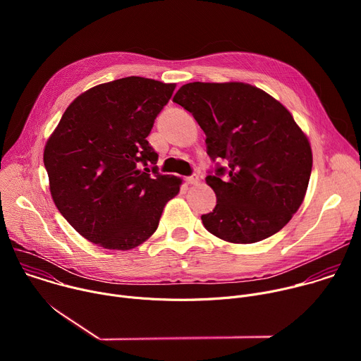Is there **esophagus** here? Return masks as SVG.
<instances>
[{"mask_svg":"<svg viewBox=\"0 0 361 361\" xmlns=\"http://www.w3.org/2000/svg\"><path fill=\"white\" fill-rule=\"evenodd\" d=\"M185 181H187L188 184H191V185H195V184H198V183H200V177H198V176H195V174H192V176L187 177V178H185Z\"/></svg>","mask_w":361,"mask_h":361,"instance_id":"obj_1","label":"esophagus"}]
</instances>
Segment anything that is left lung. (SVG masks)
<instances>
[{
    "mask_svg": "<svg viewBox=\"0 0 361 361\" xmlns=\"http://www.w3.org/2000/svg\"><path fill=\"white\" fill-rule=\"evenodd\" d=\"M173 101L205 133L210 159L228 164L205 178L217 204L201 216L204 227L234 244L280 231L300 209L313 167L310 141L290 111L245 82H188Z\"/></svg>",
    "mask_w": 361,
    "mask_h": 361,
    "instance_id": "left-lung-1",
    "label": "left lung"
}]
</instances>
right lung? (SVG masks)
<instances>
[{
	"label": "right lung",
	"instance_id": "right-lung-1",
	"mask_svg": "<svg viewBox=\"0 0 361 361\" xmlns=\"http://www.w3.org/2000/svg\"><path fill=\"white\" fill-rule=\"evenodd\" d=\"M174 88L134 75L95 85L71 102L49 135L44 166L51 197L88 241L109 250L142 244L180 192L181 178L149 169L159 154L147 141Z\"/></svg>",
	"mask_w": 361,
	"mask_h": 361
}]
</instances>
